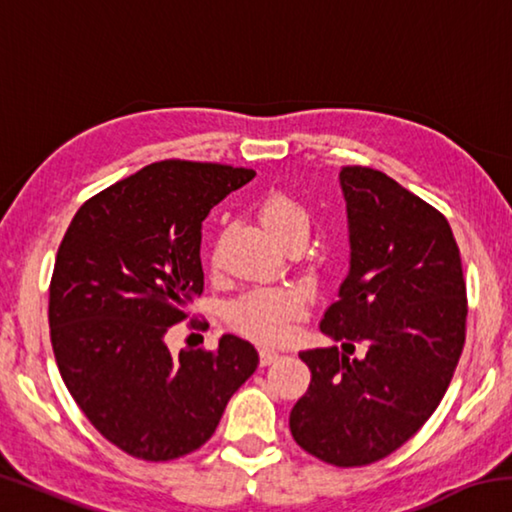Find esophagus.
<instances>
[{
  "mask_svg": "<svg viewBox=\"0 0 512 512\" xmlns=\"http://www.w3.org/2000/svg\"><path fill=\"white\" fill-rule=\"evenodd\" d=\"M277 359H280V354L275 350H268V348L259 350V363H262V366H271V363H275Z\"/></svg>",
  "mask_w": 512,
  "mask_h": 512,
  "instance_id": "34e87169",
  "label": "esophagus"
}]
</instances>
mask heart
Wrapping results in <instances>:
<instances>
[{"label":"heart","instance_id":"b5f03b06","mask_svg":"<svg viewBox=\"0 0 512 512\" xmlns=\"http://www.w3.org/2000/svg\"><path fill=\"white\" fill-rule=\"evenodd\" d=\"M257 216L282 246L305 244L311 219L296 198L284 192H268L257 203ZM300 314V300L289 291H250L228 307L230 325L262 343H275L287 334L289 320Z\"/></svg>","mask_w":512,"mask_h":512}]
</instances>
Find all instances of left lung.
Masks as SVG:
<instances>
[{"label": "left lung", "mask_w": 512, "mask_h": 512, "mask_svg": "<svg viewBox=\"0 0 512 512\" xmlns=\"http://www.w3.org/2000/svg\"><path fill=\"white\" fill-rule=\"evenodd\" d=\"M350 273L320 332L341 348L300 352L307 393L293 440L336 467L381 461L443 400L465 343V280L452 228L386 173L343 167Z\"/></svg>", "instance_id": "1"}]
</instances>
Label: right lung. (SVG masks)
Returning a JSON list of instances; mask_svg holds the SVG:
<instances>
[{
	"mask_svg": "<svg viewBox=\"0 0 512 512\" xmlns=\"http://www.w3.org/2000/svg\"><path fill=\"white\" fill-rule=\"evenodd\" d=\"M255 178L214 162H153L85 201L60 241L49 329L67 391L94 429L142 461H173L212 438L259 357L223 334L216 350L164 343L203 293L201 228Z\"/></svg>",
	"mask_w": 512,
	"mask_h": 512,
	"instance_id": "add662e5",
	"label": "right lung"
}]
</instances>
